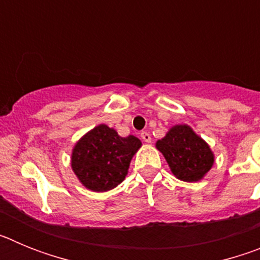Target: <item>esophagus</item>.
<instances>
[{
  "label": "esophagus",
  "instance_id": "obj_1",
  "mask_svg": "<svg viewBox=\"0 0 260 260\" xmlns=\"http://www.w3.org/2000/svg\"><path fill=\"white\" fill-rule=\"evenodd\" d=\"M141 137H142V139H143V141L146 142V143H151V141H152V138H151V135L148 134V133H147V132L141 133Z\"/></svg>",
  "mask_w": 260,
  "mask_h": 260
}]
</instances>
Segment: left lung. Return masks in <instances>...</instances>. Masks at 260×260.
I'll use <instances>...</instances> for the list:
<instances>
[{"label":"left lung","instance_id":"left-lung-1","mask_svg":"<svg viewBox=\"0 0 260 260\" xmlns=\"http://www.w3.org/2000/svg\"><path fill=\"white\" fill-rule=\"evenodd\" d=\"M176 178L185 182H198L215 162L211 147L189 125H174L164 138L156 142Z\"/></svg>","mask_w":260,"mask_h":260}]
</instances>
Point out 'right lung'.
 I'll return each instance as SVG.
<instances>
[{
  "label": "right lung",
  "instance_id": "right-lung-1",
  "mask_svg": "<svg viewBox=\"0 0 260 260\" xmlns=\"http://www.w3.org/2000/svg\"><path fill=\"white\" fill-rule=\"evenodd\" d=\"M142 147L134 135L122 138L109 126L98 125L80 138L71 152V169L88 190L104 192L125 180L132 158Z\"/></svg>",
  "mask_w": 260,
  "mask_h": 260
}]
</instances>
